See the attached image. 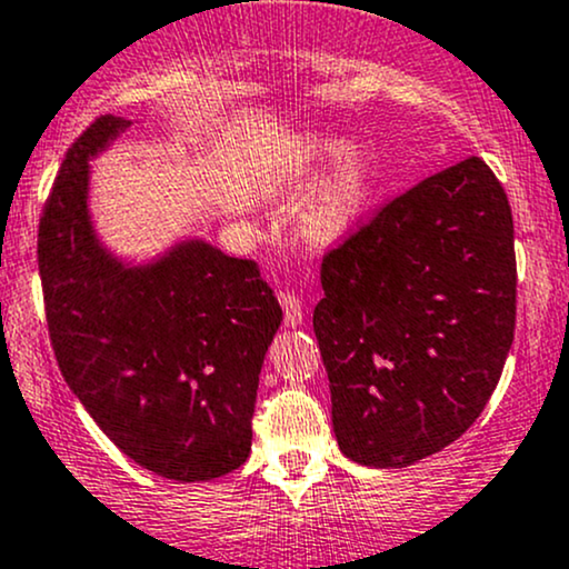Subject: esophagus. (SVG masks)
<instances>
[{"label": "esophagus", "mask_w": 569, "mask_h": 569, "mask_svg": "<svg viewBox=\"0 0 569 569\" xmlns=\"http://www.w3.org/2000/svg\"><path fill=\"white\" fill-rule=\"evenodd\" d=\"M280 308H283V321L286 327H299L305 318V308H302V299H299L295 291H280Z\"/></svg>", "instance_id": "34e87169"}]
</instances>
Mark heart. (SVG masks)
Here are the masks:
<instances>
[{
  "instance_id": "1",
  "label": "heart",
  "mask_w": 569,
  "mask_h": 569,
  "mask_svg": "<svg viewBox=\"0 0 569 569\" xmlns=\"http://www.w3.org/2000/svg\"><path fill=\"white\" fill-rule=\"evenodd\" d=\"M346 153V142L335 137H318L308 140L299 151L302 161H335ZM372 191V172L361 156H348L337 167L332 178L321 191L310 199L302 216V232L316 246L340 240L353 229L359 216L365 213L367 199Z\"/></svg>"
}]
</instances>
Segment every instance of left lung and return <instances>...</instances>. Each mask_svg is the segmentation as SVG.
Masks as SVG:
<instances>
[{
    "mask_svg": "<svg viewBox=\"0 0 569 569\" xmlns=\"http://www.w3.org/2000/svg\"><path fill=\"white\" fill-rule=\"evenodd\" d=\"M516 280L508 193L478 156L323 253L313 329L348 459L408 467L476 423L513 346Z\"/></svg>",
    "mask_w": 569,
    "mask_h": 569,
    "instance_id": "8db88e82",
    "label": "left lung"
}]
</instances>
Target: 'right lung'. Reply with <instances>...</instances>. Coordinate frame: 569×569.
<instances>
[{
    "label": "right lung",
    "mask_w": 569,
    "mask_h": 569,
    "mask_svg": "<svg viewBox=\"0 0 569 569\" xmlns=\"http://www.w3.org/2000/svg\"><path fill=\"white\" fill-rule=\"evenodd\" d=\"M127 127L99 116L46 199L37 264L48 335L74 397L129 459L183 483L213 480L251 453L261 361L283 310L256 261L202 240L148 267L99 246L89 159Z\"/></svg>",
    "instance_id": "1"
}]
</instances>
